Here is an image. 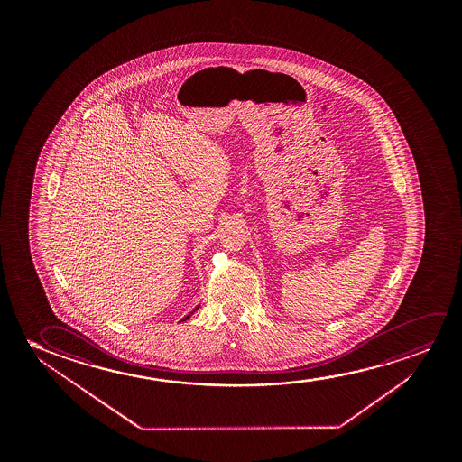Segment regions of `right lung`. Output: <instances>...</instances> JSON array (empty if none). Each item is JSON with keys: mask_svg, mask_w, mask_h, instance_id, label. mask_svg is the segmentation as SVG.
Returning <instances> with one entry per match:
<instances>
[{"mask_svg": "<svg viewBox=\"0 0 462 462\" xmlns=\"http://www.w3.org/2000/svg\"><path fill=\"white\" fill-rule=\"evenodd\" d=\"M199 310V306H197L196 310ZM194 310H192V312H190V314H194ZM190 314H189V316L184 317L183 320H188V319H189V317H190ZM183 320H181V322H183Z\"/></svg>", "mask_w": 462, "mask_h": 462, "instance_id": "1", "label": "right lung"}]
</instances>
